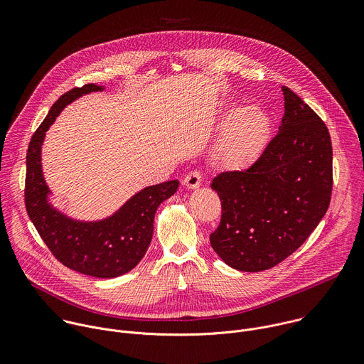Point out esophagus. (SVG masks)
Wrapping results in <instances>:
<instances>
[{
  "mask_svg": "<svg viewBox=\"0 0 364 364\" xmlns=\"http://www.w3.org/2000/svg\"><path fill=\"white\" fill-rule=\"evenodd\" d=\"M184 186H186L187 188H190V190L200 187V186H201V174H200V171L194 170V171L188 173V174L186 176V178H184Z\"/></svg>",
  "mask_w": 364,
  "mask_h": 364,
  "instance_id": "esophagus-1",
  "label": "esophagus"
}]
</instances>
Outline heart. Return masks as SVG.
<instances>
[{
	"label": "heart",
	"instance_id": "heart-1",
	"mask_svg": "<svg viewBox=\"0 0 364 364\" xmlns=\"http://www.w3.org/2000/svg\"><path fill=\"white\" fill-rule=\"evenodd\" d=\"M228 125L216 149L218 163L229 171H242L255 164L265 151L272 132L269 115L259 107L226 108Z\"/></svg>",
	"mask_w": 364,
	"mask_h": 364
}]
</instances>
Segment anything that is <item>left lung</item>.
<instances>
[{"mask_svg": "<svg viewBox=\"0 0 364 364\" xmlns=\"http://www.w3.org/2000/svg\"><path fill=\"white\" fill-rule=\"evenodd\" d=\"M279 132L243 171L216 176L222 219L210 243L229 267L259 272L294 253L324 218L333 190L326 124L289 87Z\"/></svg>", "mask_w": 364, "mask_h": 364, "instance_id": "obj_1", "label": "left lung"}]
</instances>
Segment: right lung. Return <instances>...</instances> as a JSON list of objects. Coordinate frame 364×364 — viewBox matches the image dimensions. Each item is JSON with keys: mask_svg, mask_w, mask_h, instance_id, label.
Instances as JSON below:
<instances>
[{"mask_svg": "<svg viewBox=\"0 0 364 364\" xmlns=\"http://www.w3.org/2000/svg\"><path fill=\"white\" fill-rule=\"evenodd\" d=\"M97 90H103V86L89 83L75 87L51 107L27 149L24 200L30 220L59 262L89 277L115 278L134 269L144 257L152 239L157 207L177 191L178 181L145 187L112 216L97 222L70 219L48 203L50 190L41 170L46 132L69 103Z\"/></svg>", "mask_w": 364, "mask_h": 364, "instance_id": "1", "label": "right lung"}]
</instances>
